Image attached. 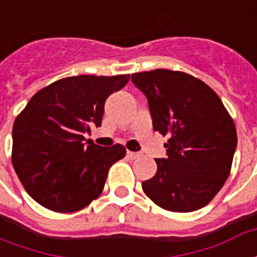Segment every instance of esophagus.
<instances>
[{
	"label": "esophagus",
	"instance_id": "34e87169",
	"mask_svg": "<svg viewBox=\"0 0 257 257\" xmlns=\"http://www.w3.org/2000/svg\"><path fill=\"white\" fill-rule=\"evenodd\" d=\"M126 156H128L131 160H136V158H139L142 154H140V153H134V151H128V153H126Z\"/></svg>",
	"mask_w": 257,
	"mask_h": 257
}]
</instances>
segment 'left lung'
Masks as SVG:
<instances>
[{"label": "left lung", "mask_w": 257, "mask_h": 257, "mask_svg": "<svg viewBox=\"0 0 257 257\" xmlns=\"http://www.w3.org/2000/svg\"><path fill=\"white\" fill-rule=\"evenodd\" d=\"M147 97L153 128L169 136L167 158H157L154 178L142 183L146 195L172 212L209 204L230 175L237 131L220 97L201 79L158 68L132 74Z\"/></svg>", "instance_id": "left-lung-1"}]
</instances>
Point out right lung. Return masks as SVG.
Masks as SVG:
<instances>
[{"label": "right lung", "instance_id": "add662e5", "mask_svg": "<svg viewBox=\"0 0 257 257\" xmlns=\"http://www.w3.org/2000/svg\"><path fill=\"white\" fill-rule=\"evenodd\" d=\"M129 75H77L59 79L33 96L12 129V164L26 191L53 212H75L103 191L108 169L125 147L85 139L100 126L107 97Z\"/></svg>", "mask_w": 257, "mask_h": 257}]
</instances>
